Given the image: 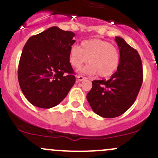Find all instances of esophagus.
<instances>
[{"mask_svg":"<svg viewBox=\"0 0 158 158\" xmlns=\"http://www.w3.org/2000/svg\"><path fill=\"white\" fill-rule=\"evenodd\" d=\"M77 79L79 81H80V82H82V81L85 80V79H86V78L84 77V76H77Z\"/></svg>","mask_w":158,"mask_h":158,"instance_id":"esophagus-1","label":"esophagus"}]
</instances>
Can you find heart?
<instances>
[{"instance_id":"obj_1","label":"heart","mask_w":158,"mask_h":158,"mask_svg":"<svg viewBox=\"0 0 158 158\" xmlns=\"http://www.w3.org/2000/svg\"><path fill=\"white\" fill-rule=\"evenodd\" d=\"M87 60L90 63L82 68L80 72L87 75L98 73L101 77L111 76L118 67L120 56L118 50L109 42L92 39L83 41L81 48L73 45L69 50V63L75 69H79Z\"/></svg>"}]
</instances>
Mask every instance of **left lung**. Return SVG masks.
I'll list each match as a JSON object with an SVG mask.
<instances>
[{
    "label": "left lung",
    "instance_id": "left-lung-1",
    "mask_svg": "<svg viewBox=\"0 0 158 158\" xmlns=\"http://www.w3.org/2000/svg\"><path fill=\"white\" fill-rule=\"evenodd\" d=\"M120 52L117 71L109 80H94L87 94L91 108L101 117L121 115L133 105L143 82V68L138 51L122 37L116 36Z\"/></svg>",
    "mask_w": 158,
    "mask_h": 158
}]
</instances>
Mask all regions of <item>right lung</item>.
<instances>
[{
  "mask_svg": "<svg viewBox=\"0 0 158 158\" xmlns=\"http://www.w3.org/2000/svg\"><path fill=\"white\" fill-rule=\"evenodd\" d=\"M74 36L73 32L52 27L27 41L17 75L23 95L34 106H57L74 85L75 73L69 63Z\"/></svg>",
  "mask_w": 158,
  "mask_h": 158,
  "instance_id": "1",
  "label": "right lung"
}]
</instances>
